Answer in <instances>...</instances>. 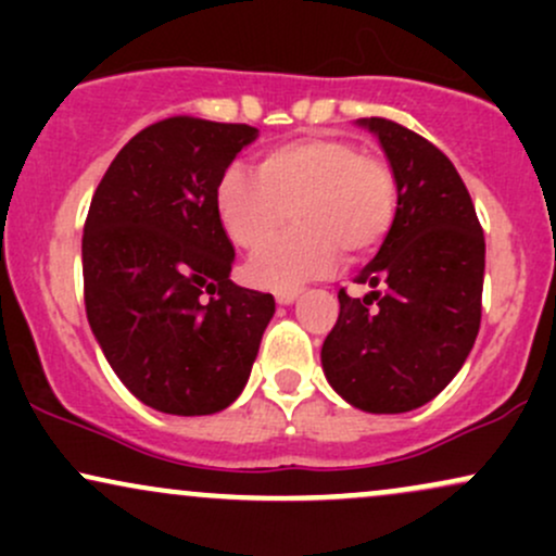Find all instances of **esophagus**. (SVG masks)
<instances>
[{"label":"esophagus","mask_w":556,"mask_h":556,"mask_svg":"<svg viewBox=\"0 0 556 556\" xmlns=\"http://www.w3.org/2000/svg\"><path fill=\"white\" fill-rule=\"evenodd\" d=\"M274 298H277L279 305H290L298 300V290H277L274 292Z\"/></svg>","instance_id":"esophagus-1"}]
</instances>
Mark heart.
<instances>
[{
  "label": "heart",
  "instance_id": "1",
  "mask_svg": "<svg viewBox=\"0 0 556 556\" xmlns=\"http://www.w3.org/2000/svg\"><path fill=\"white\" fill-rule=\"evenodd\" d=\"M216 212L229 240L256 251L286 224L299 227L248 261L251 282L298 290L350 258L371 253L392 227L397 180L387 162L361 154L350 140L311 136L258 159L256 175L229 169L216 190Z\"/></svg>",
  "mask_w": 556,
  "mask_h": 556
}]
</instances>
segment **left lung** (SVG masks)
<instances>
[{"instance_id": "8db88e82", "label": "left lung", "mask_w": 556, "mask_h": 556, "mask_svg": "<svg viewBox=\"0 0 556 556\" xmlns=\"http://www.w3.org/2000/svg\"><path fill=\"white\" fill-rule=\"evenodd\" d=\"M397 180V212L374 261L340 292L324 376L366 413H407L455 379L481 327L486 242L455 164L392 119L366 117Z\"/></svg>"}]
</instances>
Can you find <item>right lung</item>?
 <instances>
[{"label": "right lung", "instance_id": "1", "mask_svg": "<svg viewBox=\"0 0 556 556\" xmlns=\"http://www.w3.org/2000/svg\"><path fill=\"white\" fill-rule=\"evenodd\" d=\"M251 125L169 117L101 177L83 227L86 314L112 371L143 405L212 416L240 397L274 298L229 279L235 248L216 212Z\"/></svg>", "mask_w": 556, "mask_h": 556}]
</instances>
